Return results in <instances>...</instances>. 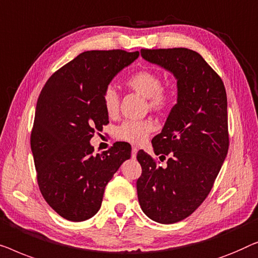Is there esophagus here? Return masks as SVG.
Wrapping results in <instances>:
<instances>
[{"label":"esophagus","instance_id":"1","mask_svg":"<svg viewBox=\"0 0 258 258\" xmlns=\"http://www.w3.org/2000/svg\"><path fill=\"white\" fill-rule=\"evenodd\" d=\"M137 153H138V148L136 146L132 147V158L136 159L137 158Z\"/></svg>","mask_w":258,"mask_h":258}]
</instances>
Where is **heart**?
Wrapping results in <instances>:
<instances>
[{
    "label": "heart",
    "mask_w": 258,
    "mask_h": 258,
    "mask_svg": "<svg viewBox=\"0 0 258 258\" xmlns=\"http://www.w3.org/2000/svg\"><path fill=\"white\" fill-rule=\"evenodd\" d=\"M126 85L131 90L139 93L140 96L146 98L148 106L153 110H164L169 106L172 101V93L168 90L162 88L161 76L152 70H141L132 76H130L126 81ZM105 111L108 115L117 114L119 107V96L113 88H108L103 97ZM154 125L148 120L124 121L115 128L117 139L126 141L130 144H141L146 140Z\"/></svg>",
    "instance_id": "b5f03b06"
}]
</instances>
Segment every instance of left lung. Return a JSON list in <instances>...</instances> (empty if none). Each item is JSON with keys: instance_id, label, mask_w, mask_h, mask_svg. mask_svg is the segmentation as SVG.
I'll return each instance as SVG.
<instances>
[{"instance_id": "obj_1", "label": "left lung", "mask_w": 258, "mask_h": 258, "mask_svg": "<svg viewBox=\"0 0 258 258\" xmlns=\"http://www.w3.org/2000/svg\"><path fill=\"white\" fill-rule=\"evenodd\" d=\"M141 57L170 72L176 79V104L161 133L152 140L165 167L143 150L137 181L143 212L158 223L170 224L195 212L213 188L227 157V93L222 79L200 53L186 48L141 49Z\"/></svg>"}]
</instances>
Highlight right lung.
I'll return each mask as SVG.
<instances>
[{"instance_id": "right-lung-1", "label": "right lung", "mask_w": 258, "mask_h": 258, "mask_svg": "<svg viewBox=\"0 0 258 258\" xmlns=\"http://www.w3.org/2000/svg\"><path fill=\"white\" fill-rule=\"evenodd\" d=\"M138 57V51H85L56 71L39 94L30 139L38 186L48 205L69 221L96 215L108 181L131 158L127 143L94 155L90 140L108 122L105 91Z\"/></svg>"}]
</instances>
